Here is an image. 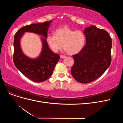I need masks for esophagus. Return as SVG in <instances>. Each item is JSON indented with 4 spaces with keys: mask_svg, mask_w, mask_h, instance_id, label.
<instances>
[{
    "mask_svg": "<svg viewBox=\"0 0 123 123\" xmlns=\"http://www.w3.org/2000/svg\"><path fill=\"white\" fill-rule=\"evenodd\" d=\"M60 57H61V58H65L66 56L65 55H60Z\"/></svg>",
    "mask_w": 123,
    "mask_h": 123,
    "instance_id": "esophagus-1",
    "label": "esophagus"
}]
</instances>
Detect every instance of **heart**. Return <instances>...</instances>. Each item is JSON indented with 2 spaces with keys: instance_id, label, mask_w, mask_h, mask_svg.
<instances>
[{
  "instance_id": "1",
  "label": "heart",
  "mask_w": 123,
  "mask_h": 123,
  "mask_svg": "<svg viewBox=\"0 0 123 123\" xmlns=\"http://www.w3.org/2000/svg\"><path fill=\"white\" fill-rule=\"evenodd\" d=\"M86 41L84 33L80 31H74L68 27L56 30L55 35L49 34L47 42L51 49L57 52L63 48L69 54H75L83 49Z\"/></svg>"
}]
</instances>
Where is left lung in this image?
<instances>
[{
    "label": "left lung",
    "instance_id": "left-lung-1",
    "mask_svg": "<svg viewBox=\"0 0 123 123\" xmlns=\"http://www.w3.org/2000/svg\"><path fill=\"white\" fill-rule=\"evenodd\" d=\"M84 33L86 44L73 55L74 62L71 73L78 82L87 84L98 79L110 66L112 40L105 30L94 25L86 28Z\"/></svg>",
    "mask_w": 123,
    "mask_h": 123
}]
</instances>
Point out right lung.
Instances as JSON below:
<instances>
[{
  "label": "right lung",
  "mask_w": 123,
  "mask_h": 123,
  "mask_svg": "<svg viewBox=\"0 0 123 123\" xmlns=\"http://www.w3.org/2000/svg\"><path fill=\"white\" fill-rule=\"evenodd\" d=\"M51 22L52 20L25 25L18 30L14 36V64L21 73L34 82L41 83L49 79L60 58L59 55L53 52L48 47L46 39L42 38L43 50L39 56L35 59L30 58L22 51L20 39L26 32L43 35L47 39L48 29Z\"/></svg>",
  "instance_id": "obj_1"
}]
</instances>
